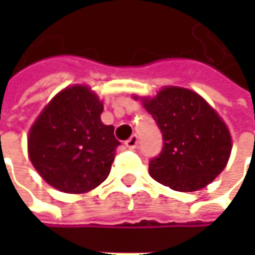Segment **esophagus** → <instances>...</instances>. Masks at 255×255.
<instances>
[{
	"instance_id": "esophagus-1",
	"label": "esophagus",
	"mask_w": 255,
	"mask_h": 255,
	"mask_svg": "<svg viewBox=\"0 0 255 255\" xmlns=\"http://www.w3.org/2000/svg\"><path fill=\"white\" fill-rule=\"evenodd\" d=\"M137 143H139L137 136H136V134H132V136L125 142V146H126L128 149H136V147H137Z\"/></svg>"
}]
</instances>
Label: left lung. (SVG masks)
I'll use <instances>...</instances> for the list:
<instances>
[{"mask_svg":"<svg viewBox=\"0 0 255 255\" xmlns=\"http://www.w3.org/2000/svg\"><path fill=\"white\" fill-rule=\"evenodd\" d=\"M142 101L163 134L162 152L149 163L154 180L176 191H196L224 170L231 153L230 132L200 95L167 86Z\"/></svg>","mask_w":255,"mask_h":255,"instance_id":"1","label":"left lung"}]
</instances>
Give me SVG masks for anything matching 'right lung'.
<instances>
[{"label": "right lung", "instance_id": "obj_1", "mask_svg": "<svg viewBox=\"0 0 255 255\" xmlns=\"http://www.w3.org/2000/svg\"><path fill=\"white\" fill-rule=\"evenodd\" d=\"M99 98L82 85L59 92L32 125L28 154L48 184L64 193H86L99 186L115 160L113 126L103 125Z\"/></svg>", "mask_w": 255, "mask_h": 255}]
</instances>
